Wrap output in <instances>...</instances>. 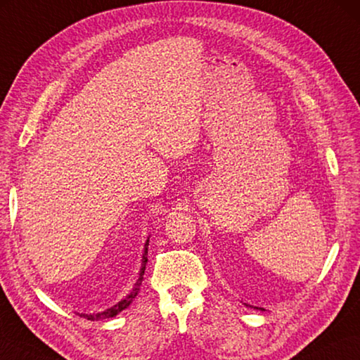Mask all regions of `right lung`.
Wrapping results in <instances>:
<instances>
[{
	"label": "right lung",
	"mask_w": 360,
	"mask_h": 360,
	"mask_svg": "<svg viewBox=\"0 0 360 360\" xmlns=\"http://www.w3.org/2000/svg\"><path fill=\"white\" fill-rule=\"evenodd\" d=\"M148 245H149V240H146V245H145V253H143V261H141V271H140V278H139V282H136V285H141V280H143V274H145V267H146V263H148ZM136 292H139V286H136V288L129 294V296L124 299V300H121V302H117L115 307H112V309H108V310H105V311H102V313H97V315H80V316H84V318H88V319H91V321H93V319H102V318H113V316H116L117 313L120 311H122L124 309H127V307L130 305V302H132L134 300V297L136 296Z\"/></svg>",
	"instance_id": "obj_1"
}]
</instances>
